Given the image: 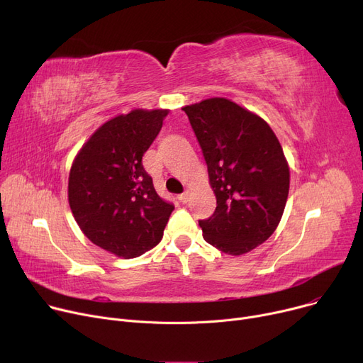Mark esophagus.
<instances>
[{
    "mask_svg": "<svg viewBox=\"0 0 363 363\" xmlns=\"http://www.w3.org/2000/svg\"><path fill=\"white\" fill-rule=\"evenodd\" d=\"M178 199H179V201H181V203H186V201H188V199H189L188 191H185V193L179 194V196H178Z\"/></svg>",
    "mask_w": 363,
    "mask_h": 363,
    "instance_id": "34e87169",
    "label": "esophagus"
}]
</instances>
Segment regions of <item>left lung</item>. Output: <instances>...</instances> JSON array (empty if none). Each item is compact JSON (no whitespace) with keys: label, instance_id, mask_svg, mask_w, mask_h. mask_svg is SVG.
<instances>
[{"label":"left lung","instance_id":"left-lung-1","mask_svg":"<svg viewBox=\"0 0 363 363\" xmlns=\"http://www.w3.org/2000/svg\"><path fill=\"white\" fill-rule=\"evenodd\" d=\"M182 110L216 196L215 213L199 222L203 238L226 255L249 253L275 233L287 203L290 167L282 147L260 116L228 99Z\"/></svg>","mask_w":363,"mask_h":363}]
</instances>
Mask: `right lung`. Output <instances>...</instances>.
I'll use <instances>...</instances> for the list:
<instances>
[{
	"mask_svg": "<svg viewBox=\"0 0 363 363\" xmlns=\"http://www.w3.org/2000/svg\"><path fill=\"white\" fill-rule=\"evenodd\" d=\"M167 108H135L103 123L76 155L69 206L89 241L133 259L157 245L174 204L156 193L143 156L162 129Z\"/></svg>",
	"mask_w": 363,
	"mask_h": 363,
	"instance_id": "obj_1",
	"label": "right lung"
}]
</instances>
